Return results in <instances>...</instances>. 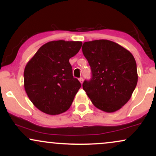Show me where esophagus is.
<instances>
[{
  "label": "esophagus",
  "instance_id": "34e87169",
  "mask_svg": "<svg viewBox=\"0 0 156 156\" xmlns=\"http://www.w3.org/2000/svg\"><path fill=\"white\" fill-rule=\"evenodd\" d=\"M79 81L80 82V83H83V78H82V77H80V78H79Z\"/></svg>",
  "mask_w": 156,
  "mask_h": 156
}]
</instances>
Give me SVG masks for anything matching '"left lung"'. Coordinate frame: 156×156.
Returning a JSON list of instances; mask_svg holds the SVG:
<instances>
[{
    "mask_svg": "<svg viewBox=\"0 0 156 156\" xmlns=\"http://www.w3.org/2000/svg\"><path fill=\"white\" fill-rule=\"evenodd\" d=\"M82 51L88 61L92 78L83 89L94 106L112 113L131 98L138 81L133 55L119 44L106 39L86 42Z\"/></svg>",
    "mask_w": 156,
    "mask_h": 156,
    "instance_id": "1",
    "label": "left lung"
}]
</instances>
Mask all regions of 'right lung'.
Returning <instances> with one entry per match:
<instances>
[{"instance_id":"1","label":"right lung","mask_w":156,"mask_h":156,"mask_svg":"<svg viewBox=\"0 0 156 156\" xmlns=\"http://www.w3.org/2000/svg\"><path fill=\"white\" fill-rule=\"evenodd\" d=\"M81 42L51 41L43 44L26 64L24 87L30 101L41 112L55 115L72 105L81 84L73 76L69 59Z\"/></svg>"}]
</instances>
